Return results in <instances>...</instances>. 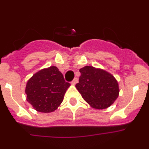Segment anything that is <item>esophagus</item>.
<instances>
[{
    "label": "esophagus",
    "instance_id": "obj_1",
    "mask_svg": "<svg viewBox=\"0 0 149 149\" xmlns=\"http://www.w3.org/2000/svg\"><path fill=\"white\" fill-rule=\"evenodd\" d=\"M78 81H79V79H78V78H74V79H73V81H72V84H73V85H74V84H76V83H78Z\"/></svg>",
    "mask_w": 149,
    "mask_h": 149
}]
</instances>
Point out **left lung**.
Instances as JSON below:
<instances>
[{
  "label": "left lung",
  "instance_id": "left-lung-1",
  "mask_svg": "<svg viewBox=\"0 0 149 149\" xmlns=\"http://www.w3.org/2000/svg\"><path fill=\"white\" fill-rule=\"evenodd\" d=\"M81 76L76 87L84 100L96 109H105L118 97L119 87L113 76L92 66L79 70Z\"/></svg>",
  "mask_w": 149,
  "mask_h": 149
}]
</instances>
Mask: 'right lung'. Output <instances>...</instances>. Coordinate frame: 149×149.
<instances>
[{
	"label": "right lung",
	"mask_w": 149,
	"mask_h": 149,
	"mask_svg": "<svg viewBox=\"0 0 149 149\" xmlns=\"http://www.w3.org/2000/svg\"><path fill=\"white\" fill-rule=\"evenodd\" d=\"M69 86L58 68L51 66L37 72L28 81L26 100L39 112H52L63 102Z\"/></svg>",
	"instance_id": "1"
}]
</instances>
